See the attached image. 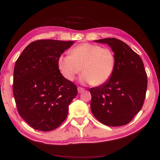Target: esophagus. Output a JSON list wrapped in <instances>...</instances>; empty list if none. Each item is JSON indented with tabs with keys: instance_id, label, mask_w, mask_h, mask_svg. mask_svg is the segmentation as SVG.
Returning a JSON list of instances; mask_svg holds the SVG:
<instances>
[{
	"instance_id": "34e87169",
	"label": "esophagus",
	"mask_w": 160,
	"mask_h": 160,
	"mask_svg": "<svg viewBox=\"0 0 160 160\" xmlns=\"http://www.w3.org/2000/svg\"><path fill=\"white\" fill-rule=\"evenodd\" d=\"M77 90H78V93H82V92H83V91H84L85 89L83 88H81V87H79V88H77Z\"/></svg>"
}]
</instances>
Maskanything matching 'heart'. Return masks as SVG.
<instances>
[{"label":"heart","instance_id":"obj_1","mask_svg":"<svg viewBox=\"0 0 160 160\" xmlns=\"http://www.w3.org/2000/svg\"><path fill=\"white\" fill-rule=\"evenodd\" d=\"M114 52L109 47L81 43L70 51V55H61L58 59L59 69L65 79L72 81L81 71L82 83L101 85L112 75L115 68Z\"/></svg>","mask_w":160,"mask_h":160}]
</instances>
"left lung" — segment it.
Returning <instances> with one entry per match:
<instances>
[{
	"label": "left lung",
	"mask_w": 160,
	"mask_h": 160,
	"mask_svg": "<svg viewBox=\"0 0 160 160\" xmlns=\"http://www.w3.org/2000/svg\"><path fill=\"white\" fill-rule=\"evenodd\" d=\"M94 41L109 45L114 52L115 64L105 83L89 89L92 113L105 125L122 126L133 119L143 105L148 86L143 62L119 39L106 38Z\"/></svg>",
	"instance_id": "8db88e82"
}]
</instances>
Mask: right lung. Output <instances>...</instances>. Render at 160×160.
I'll return each instance as SVG.
<instances>
[{"instance_id":"1","label":"right lung","mask_w":160,"mask_h":160,"mask_svg":"<svg viewBox=\"0 0 160 160\" xmlns=\"http://www.w3.org/2000/svg\"><path fill=\"white\" fill-rule=\"evenodd\" d=\"M73 41L37 40L31 42L14 68L13 95L18 112L35 129L57 128L68 114L77 88L62 75L58 59Z\"/></svg>"}]
</instances>
